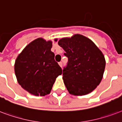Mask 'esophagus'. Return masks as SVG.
I'll use <instances>...</instances> for the list:
<instances>
[{
    "instance_id": "obj_1",
    "label": "esophagus",
    "mask_w": 122,
    "mask_h": 122,
    "mask_svg": "<svg viewBox=\"0 0 122 122\" xmlns=\"http://www.w3.org/2000/svg\"><path fill=\"white\" fill-rule=\"evenodd\" d=\"M58 64H59V66H60V67H62V62H59V63H58Z\"/></svg>"
}]
</instances>
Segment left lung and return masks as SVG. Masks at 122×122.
Wrapping results in <instances>:
<instances>
[{"label": "left lung", "instance_id": "1", "mask_svg": "<svg viewBox=\"0 0 122 122\" xmlns=\"http://www.w3.org/2000/svg\"><path fill=\"white\" fill-rule=\"evenodd\" d=\"M68 58L63 80L71 94L84 95L99 85L105 69L104 56L90 39L80 34L62 38L58 42Z\"/></svg>", "mask_w": 122, "mask_h": 122}]
</instances>
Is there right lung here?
Listing matches in <instances>:
<instances>
[{
	"mask_svg": "<svg viewBox=\"0 0 122 122\" xmlns=\"http://www.w3.org/2000/svg\"><path fill=\"white\" fill-rule=\"evenodd\" d=\"M51 48V41L37 39L23 49L15 61V72L18 83L32 95L49 94L56 78L62 74V68L55 60Z\"/></svg>",
	"mask_w": 122,
	"mask_h": 122,
	"instance_id": "right-lung-1",
	"label": "right lung"
}]
</instances>
